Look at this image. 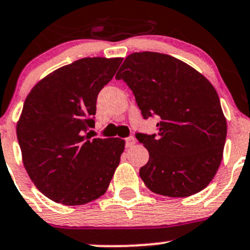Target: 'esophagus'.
Returning <instances> with one entry per match:
<instances>
[{
  "label": "esophagus",
  "mask_w": 250,
  "mask_h": 250,
  "mask_svg": "<svg viewBox=\"0 0 250 250\" xmlns=\"http://www.w3.org/2000/svg\"><path fill=\"white\" fill-rule=\"evenodd\" d=\"M126 141V147H131V146H133L136 144V138L135 137H127V138L125 139Z\"/></svg>",
  "instance_id": "1"
}]
</instances>
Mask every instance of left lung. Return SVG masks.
<instances>
[{
    "mask_svg": "<svg viewBox=\"0 0 250 250\" xmlns=\"http://www.w3.org/2000/svg\"><path fill=\"white\" fill-rule=\"evenodd\" d=\"M115 79L131 88L144 118L156 114V135L137 133L149 151L139 169L156 194L184 198L216 175L227 138V118L212 83L185 62L158 52H133Z\"/></svg>",
    "mask_w": 250,
    "mask_h": 250,
    "instance_id": "8db88e82",
    "label": "left lung"
}]
</instances>
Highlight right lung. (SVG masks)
Masks as SVG:
<instances>
[{"mask_svg":"<svg viewBox=\"0 0 250 250\" xmlns=\"http://www.w3.org/2000/svg\"><path fill=\"white\" fill-rule=\"evenodd\" d=\"M123 58L87 57L50 72L31 89L17 124L23 167L45 197L84 205L106 193L124 152L120 138H92L98 94Z\"/></svg>","mask_w":250,"mask_h":250,"instance_id":"1","label":"right lung"}]
</instances>
